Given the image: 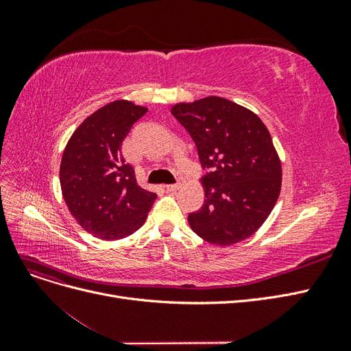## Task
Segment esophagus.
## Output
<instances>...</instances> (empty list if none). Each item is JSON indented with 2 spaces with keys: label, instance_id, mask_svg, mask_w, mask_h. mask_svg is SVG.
Instances as JSON below:
<instances>
[{
  "label": "esophagus",
  "instance_id": "obj_1",
  "mask_svg": "<svg viewBox=\"0 0 351 351\" xmlns=\"http://www.w3.org/2000/svg\"><path fill=\"white\" fill-rule=\"evenodd\" d=\"M183 183H184L183 177H177V182L174 184H168L167 190H168V192H177V190L183 186Z\"/></svg>",
  "mask_w": 351,
  "mask_h": 351
}]
</instances>
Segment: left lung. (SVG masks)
<instances>
[{
    "mask_svg": "<svg viewBox=\"0 0 351 351\" xmlns=\"http://www.w3.org/2000/svg\"><path fill=\"white\" fill-rule=\"evenodd\" d=\"M171 114L192 136L202 168L205 202L189 214L199 237L230 246L250 237L277 204L281 162L256 114L219 97L177 104Z\"/></svg>",
    "mask_w": 351,
    "mask_h": 351,
    "instance_id": "left-lung-1",
    "label": "left lung"
}]
</instances>
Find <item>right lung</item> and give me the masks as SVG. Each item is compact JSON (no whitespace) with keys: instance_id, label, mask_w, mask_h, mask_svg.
Returning a JSON list of instances; mask_svg holds the SVG:
<instances>
[{"instance_id":"right-lung-1","label":"right lung","mask_w":351,"mask_h":351,"mask_svg":"<svg viewBox=\"0 0 351 351\" xmlns=\"http://www.w3.org/2000/svg\"><path fill=\"white\" fill-rule=\"evenodd\" d=\"M146 108L115 101L93 112L73 133L60 167L62 196L71 215L92 234L119 240L139 230L156 195L136 182L121 145Z\"/></svg>"}]
</instances>
